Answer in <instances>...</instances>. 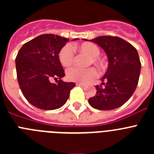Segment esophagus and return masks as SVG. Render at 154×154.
<instances>
[{
  "label": "esophagus",
  "mask_w": 154,
  "mask_h": 154,
  "mask_svg": "<svg viewBox=\"0 0 154 154\" xmlns=\"http://www.w3.org/2000/svg\"><path fill=\"white\" fill-rule=\"evenodd\" d=\"M76 85H78V86H81V87H85V84L82 83H77Z\"/></svg>",
  "instance_id": "34e87169"
}]
</instances>
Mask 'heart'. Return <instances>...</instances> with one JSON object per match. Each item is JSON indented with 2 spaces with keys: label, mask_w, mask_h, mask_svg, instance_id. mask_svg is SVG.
<instances>
[{
  "label": "heart",
  "mask_w": 154,
  "mask_h": 154,
  "mask_svg": "<svg viewBox=\"0 0 154 154\" xmlns=\"http://www.w3.org/2000/svg\"><path fill=\"white\" fill-rule=\"evenodd\" d=\"M78 49L81 52H84L91 57L89 63L96 64L98 65H103V62L98 56L100 54L99 47L93 43L85 42L78 46ZM59 61L63 66H70L74 60V50L69 45L64 46L61 49L58 55ZM98 72L96 69L91 67L88 69H80L78 67H72L68 69L66 76L69 81L77 82H87L95 79L97 76Z\"/></svg>",
  "instance_id": "obj_1"
}]
</instances>
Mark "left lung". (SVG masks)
<instances>
[{"label": "left lung", "mask_w": 154, "mask_h": 154, "mask_svg": "<svg viewBox=\"0 0 154 154\" xmlns=\"http://www.w3.org/2000/svg\"><path fill=\"white\" fill-rule=\"evenodd\" d=\"M90 42L104 50L109 65L102 78L104 86L96 85V94L89 98V103L99 110L119 108L129 100L138 84L141 68L138 52L130 43L119 37L99 36Z\"/></svg>", "instance_id": "1"}]
</instances>
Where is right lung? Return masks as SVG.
<instances>
[{"label":"right lung","mask_w":154,"mask_h":154,"mask_svg":"<svg viewBox=\"0 0 154 154\" xmlns=\"http://www.w3.org/2000/svg\"><path fill=\"white\" fill-rule=\"evenodd\" d=\"M68 42L69 38L53 34L41 35L25 43L17 53L15 63L19 86L28 103L37 108H60L75 86L74 82L61 79L65 72L58 54ZM51 78L57 83H51Z\"/></svg>","instance_id":"add662e5"}]
</instances>
